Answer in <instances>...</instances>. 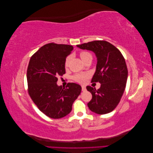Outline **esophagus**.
<instances>
[{
    "label": "esophagus",
    "instance_id": "1",
    "mask_svg": "<svg viewBox=\"0 0 153 153\" xmlns=\"http://www.w3.org/2000/svg\"><path fill=\"white\" fill-rule=\"evenodd\" d=\"M82 91H86V88H85V86H84V85L82 86Z\"/></svg>",
    "mask_w": 153,
    "mask_h": 153
}]
</instances>
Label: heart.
<instances>
[{
  "instance_id": "1",
  "label": "heart",
  "mask_w": 153,
  "mask_h": 153,
  "mask_svg": "<svg viewBox=\"0 0 153 153\" xmlns=\"http://www.w3.org/2000/svg\"><path fill=\"white\" fill-rule=\"evenodd\" d=\"M80 56L82 59V60L84 62H85L87 59H89L90 57H92L91 54L86 52V51H82V52H80ZM71 60V57L70 56H68L65 60V62H64V65H65V67H68L69 64V62H70ZM89 75L88 73H76L75 75L73 76V78L74 80H75L76 82L80 83V84H83L84 83L86 80L89 78Z\"/></svg>"
}]
</instances>
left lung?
<instances>
[{
	"label": "left lung",
	"instance_id": "left-lung-1",
	"mask_svg": "<svg viewBox=\"0 0 153 153\" xmlns=\"http://www.w3.org/2000/svg\"><path fill=\"white\" fill-rule=\"evenodd\" d=\"M76 46L92 51L97 57L96 72L91 82H100L101 86L98 90L87 86L92 96L88 107L101 115L112 112L119 104L126 85L128 69L124 57L115 46L106 41H93Z\"/></svg>",
	"mask_w": 153,
	"mask_h": 153
}]
</instances>
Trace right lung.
<instances>
[{"label": "right lung", "instance_id": "add662e5", "mask_svg": "<svg viewBox=\"0 0 153 153\" xmlns=\"http://www.w3.org/2000/svg\"><path fill=\"white\" fill-rule=\"evenodd\" d=\"M73 49L71 45L51 43L41 47L31 57L27 71L28 92L41 112L52 119H60L71 112L82 87L68 83L58 86V76L65 74V60Z\"/></svg>", "mask_w": 153, "mask_h": 153}]
</instances>
